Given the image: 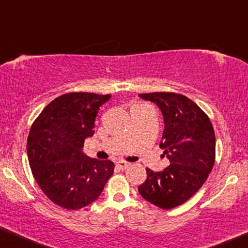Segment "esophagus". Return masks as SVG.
<instances>
[{
  "label": "esophagus",
  "instance_id": "1",
  "mask_svg": "<svg viewBox=\"0 0 248 248\" xmlns=\"http://www.w3.org/2000/svg\"><path fill=\"white\" fill-rule=\"evenodd\" d=\"M130 166H131L130 162H126V161H118L117 162V167L119 168V169H122V170L127 169V168H129Z\"/></svg>",
  "mask_w": 248,
  "mask_h": 248
}]
</instances>
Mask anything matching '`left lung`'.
<instances>
[{
  "mask_svg": "<svg viewBox=\"0 0 248 248\" xmlns=\"http://www.w3.org/2000/svg\"><path fill=\"white\" fill-rule=\"evenodd\" d=\"M153 101L164 117L160 147L170 164L161 172L147 171L138 187L141 197L162 209L183 204L200 189L215 163V132L206 112L187 96L172 92L140 94Z\"/></svg>",
  "mask_w": 248,
  "mask_h": 248,
  "instance_id": "1",
  "label": "left lung"
}]
</instances>
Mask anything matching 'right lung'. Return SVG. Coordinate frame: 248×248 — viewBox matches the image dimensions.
Returning <instances> with one entry per match:
<instances>
[{"label": "right lung", "mask_w": 248, "mask_h": 248, "mask_svg": "<svg viewBox=\"0 0 248 248\" xmlns=\"http://www.w3.org/2000/svg\"><path fill=\"white\" fill-rule=\"evenodd\" d=\"M111 95L71 92L51 101L33 122L27 156L33 176L50 201L78 210L95 201L112 173L111 161L86 157L81 148L94 134L99 108Z\"/></svg>", "instance_id": "add662e5"}]
</instances>
